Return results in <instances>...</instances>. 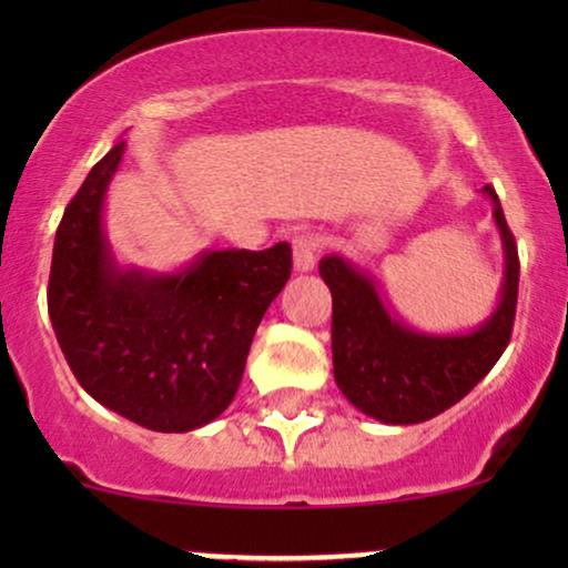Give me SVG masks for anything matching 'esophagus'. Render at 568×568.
<instances>
[{"label":"esophagus","mask_w":568,"mask_h":568,"mask_svg":"<svg viewBox=\"0 0 568 568\" xmlns=\"http://www.w3.org/2000/svg\"><path fill=\"white\" fill-rule=\"evenodd\" d=\"M317 251H321V237H317V234H296V237H293V266H296V272L315 270Z\"/></svg>","instance_id":"obj_1"}]
</instances>
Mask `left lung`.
Wrapping results in <instances>:
<instances>
[{"instance_id": "8db88e82", "label": "left lung", "mask_w": 568, "mask_h": 568, "mask_svg": "<svg viewBox=\"0 0 568 568\" xmlns=\"http://www.w3.org/2000/svg\"><path fill=\"white\" fill-rule=\"evenodd\" d=\"M480 194L491 200L505 270L491 315L470 331L427 334L410 328L384 304L374 277L361 264L338 253L321 258V277L334 298V379L352 406L382 425H419L452 408L494 368L510 342L518 247L497 192L484 186Z\"/></svg>"}]
</instances>
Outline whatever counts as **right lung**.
<instances>
[{"label": "right lung", "instance_id": "add662e5", "mask_svg": "<svg viewBox=\"0 0 568 568\" xmlns=\"http://www.w3.org/2000/svg\"><path fill=\"white\" fill-rule=\"evenodd\" d=\"M116 141L88 173L55 232L48 310L90 397L154 433H189L226 410L264 312L291 277V245L202 251L186 266H122L109 243Z\"/></svg>", "mask_w": 568, "mask_h": 568}]
</instances>
